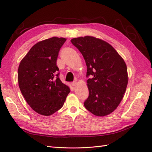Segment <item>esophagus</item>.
I'll list each match as a JSON object with an SVG mask.
<instances>
[{
	"instance_id": "esophagus-1",
	"label": "esophagus",
	"mask_w": 152,
	"mask_h": 152,
	"mask_svg": "<svg viewBox=\"0 0 152 152\" xmlns=\"http://www.w3.org/2000/svg\"><path fill=\"white\" fill-rule=\"evenodd\" d=\"M77 82L76 81L73 82L72 83V86H73V87H75V86H77Z\"/></svg>"
}]
</instances>
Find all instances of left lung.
<instances>
[{"label": "left lung", "instance_id": "1", "mask_svg": "<svg viewBox=\"0 0 152 152\" xmlns=\"http://www.w3.org/2000/svg\"><path fill=\"white\" fill-rule=\"evenodd\" d=\"M80 50L87 65L89 97L86 109L94 115L104 117L112 113L123 99L128 83L126 64L111 45L92 36L71 40Z\"/></svg>", "mask_w": 152, "mask_h": 152}]
</instances>
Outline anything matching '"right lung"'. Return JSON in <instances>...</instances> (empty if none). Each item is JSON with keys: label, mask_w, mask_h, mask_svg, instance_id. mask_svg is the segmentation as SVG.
Listing matches in <instances>:
<instances>
[{"label": "right lung", "mask_w": 152, "mask_h": 152, "mask_svg": "<svg viewBox=\"0 0 152 152\" xmlns=\"http://www.w3.org/2000/svg\"><path fill=\"white\" fill-rule=\"evenodd\" d=\"M66 39L53 37L35 44L21 59L18 84L26 102L35 112L49 116L60 109L70 92L59 79L58 53Z\"/></svg>", "instance_id": "1"}]
</instances>
